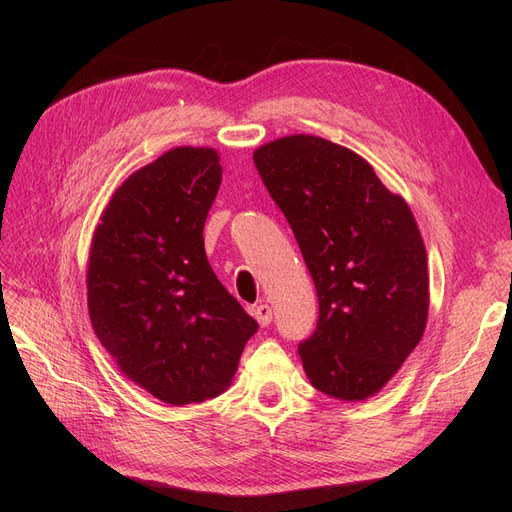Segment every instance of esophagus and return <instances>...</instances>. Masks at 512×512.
Wrapping results in <instances>:
<instances>
[{
    "label": "esophagus",
    "instance_id": "obj_1",
    "mask_svg": "<svg viewBox=\"0 0 512 512\" xmlns=\"http://www.w3.org/2000/svg\"><path fill=\"white\" fill-rule=\"evenodd\" d=\"M252 316L258 320L260 327H269L271 320H273V312H271L269 305H254Z\"/></svg>",
    "mask_w": 512,
    "mask_h": 512
}]
</instances>
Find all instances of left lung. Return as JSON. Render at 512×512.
<instances>
[{"label":"left lung","instance_id":"obj_1","mask_svg":"<svg viewBox=\"0 0 512 512\" xmlns=\"http://www.w3.org/2000/svg\"><path fill=\"white\" fill-rule=\"evenodd\" d=\"M254 164L318 294L316 329L299 344L305 374L324 395L367 399L425 331L427 252L414 215L361 156L318 136L277 138Z\"/></svg>","mask_w":512,"mask_h":512}]
</instances>
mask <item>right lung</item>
I'll list each match as a JSON object with an SVG mask.
<instances>
[{
  "label": "right lung",
  "instance_id": "obj_1",
  "mask_svg": "<svg viewBox=\"0 0 512 512\" xmlns=\"http://www.w3.org/2000/svg\"><path fill=\"white\" fill-rule=\"evenodd\" d=\"M220 183L218 151L170 149L123 181L91 243V327L123 374L173 406L218 397L258 331L205 254Z\"/></svg>",
  "mask_w": 512,
  "mask_h": 512
}]
</instances>
